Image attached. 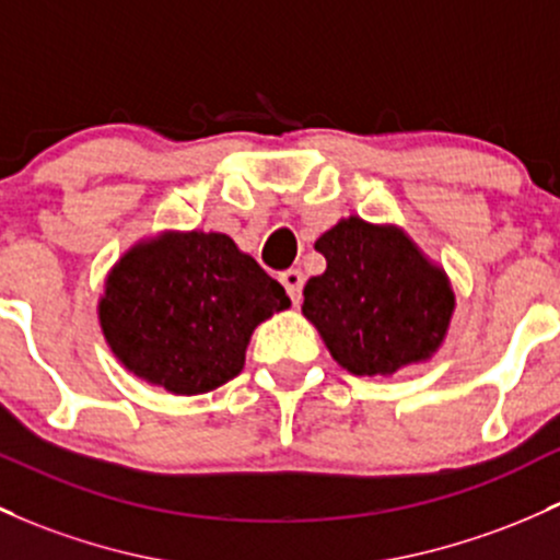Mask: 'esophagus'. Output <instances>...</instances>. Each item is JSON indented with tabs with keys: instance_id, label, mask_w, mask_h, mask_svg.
Returning a JSON list of instances; mask_svg holds the SVG:
<instances>
[{
	"instance_id": "obj_1",
	"label": "esophagus",
	"mask_w": 560,
	"mask_h": 560,
	"mask_svg": "<svg viewBox=\"0 0 560 560\" xmlns=\"http://www.w3.org/2000/svg\"><path fill=\"white\" fill-rule=\"evenodd\" d=\"M280 282H282V288H285L288 296H291L293 304L302 302V288H304L302 269H285V272L280 275Z\"/></svg>"
}]
</instances>
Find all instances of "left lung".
<instances>
[{
  "instance_id": "1",
  "label": "left lung",
  "mask_w": 560,
  "mask_h": 560,
  "mask_svg": "<svg viewBox=\"0 0 560 560\" xmlns=\"http://www.w3.org/2000/svg\"><path fill=\"white\" fill-rule=\"evenodd\" d=\"M315 248L328 267L304 285L302 312L347 371L395 374L438 350L454 293L406 234L352 215Z\"/></svg>"
}]
</instances>
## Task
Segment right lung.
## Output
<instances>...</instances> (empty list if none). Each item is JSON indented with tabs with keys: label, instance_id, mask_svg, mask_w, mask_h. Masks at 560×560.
Returning <instances> with one entry per match:
<instances>
[{
	"label": "right lung",
	"instance_id": "add662e5",
	"mask_svg": "<svg viewBox=\"0 0 560 560\" xmlns=\"http://www.w3.org/2000/svg\"><path fill=\"white\" fill-rule=\"evenodd\" d=\"M285 306V288L232 237L189 232L119 258L98 310L106 341L136 376L202 395L243 371L254 328Z\"/></svg>",
	"mask_w": 560,
	"mask_h": 560
}]
</instances>
